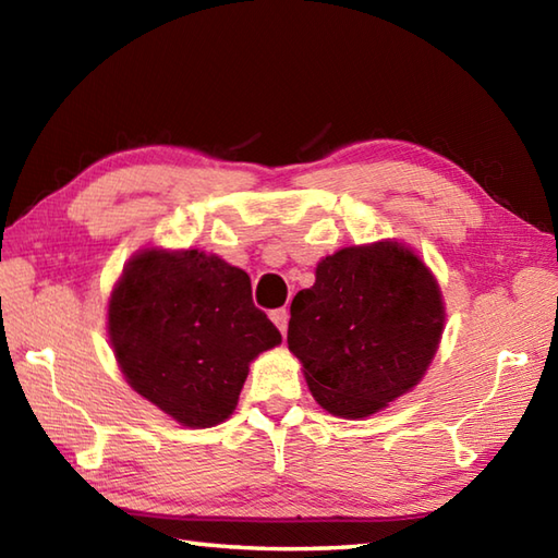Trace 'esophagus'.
<instances>
[{
  "mask_svg": "<svg viewBox=\"0 0 558 558\" xmlns=\"http://www.w3.org/2000/svg\"><path fill=\"white\" fill-rule=\"evenodd\" d=\"M270 320L276 323V326L280 328V332H282V335L288 332V320H290L288 308H276V311H270Z\"/></svg>",
  "mask_w": 558,
  "mask_h": 558,
  "instance_id": "34e87169",
  "label": "esophagus"
}]
</instances>
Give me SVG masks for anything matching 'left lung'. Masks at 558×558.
I'll return each mask as SVG.
<instances>
[{
    "instance_id": "8db88e82",
    "label": "left lung",
    "mask_w": 558,
    "mask_h": 558,
    "mask_svg": "<svg viewBox=\"0 0 558 558\" xmlns=\"http://www.w3.org/2000/svg\"><path fill=\"white\" fill-rule=\"evenodd\" d=\"M442 294L397 242L344 247L316 268L290 306L288 344L318 404L364 418L409 392L437 352Z\"/></svg>"
}]
</instances>
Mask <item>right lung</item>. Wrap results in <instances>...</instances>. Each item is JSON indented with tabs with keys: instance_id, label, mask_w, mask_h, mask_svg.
Returning a JSON list of instances; mask_svg holds the SVG:
<instances>
[{
	"instance_id": "add662e5",
	"label": "right lung",
	"mask_w": 558,
	"mask_h": 558,
	"mask_svg": "<svg viewBox=\"0 0 558 558\" xmlns=\"http://www.w3.org/2000/svg\"><path fill=\"white\" fill-rule=\"evenodd\" d=\"M109 335L133 390L187 427L226 421L250 361L282 340L250 276L199 250L137 254L111 294Z\"/></svg>"
}]
</instances>
